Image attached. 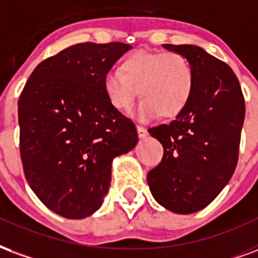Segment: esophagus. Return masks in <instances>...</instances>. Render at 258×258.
I'll list each match as a JSON object with an SVG mask.
<instances>
[{
    "label": "esophagus",
    "instance_id": "obj_1",
    "mask_svg": "<svg viewBox=\"0 0 258 258\" xmlns=\"http://www.w3.org/2000/svg\"><path fill=\"white\" fill-rule=\"evenodd\" d=\"M147 129L146 127H143V126H137V135H139V137L140 139H144V137L147 136Z\"/></svg>",
    "mask_w": 258,
    "mask_h": 258
}]
</instances>
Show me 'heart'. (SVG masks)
<instances>
[{"instance_id": "b5f03b06", "label": "heart", "mask_w": 258, "mask_h": 258, "mask_svg": "<svg viewBox=\"0 0 258 258\" xmlns=\"http://www.w3.org/2000/svg\"><path fill=\"white\" fill-rule=\"evenodd\" d=\"M192 88V67L177 52L137 50L122 61L121 71L110 70L103 77L104 93L116 110H129L140 93L136 115L142 121L180 114Z\"/></svg>"}]
</instances>
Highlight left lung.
Here are the masks:
<instances>
[{
    "label": "left lung",
    "mask_w": 258,
    "mask_h": 258,
    "mask_svg": "<svg viewBox=\"0 0 258 258\" xmlns=\"http://www.w3.org/2000/svg\"><path fill=\"white\" fill-rule=\"evenodd\" d=\"M187 57L194 88L184 110L170 123L148 132L163 147V158L147 181L158 204L173 213L206 208L238 163L245 99L228 64L197 45H163Z\"/></svg>",
    "instance_id": "8db88e82"
}]
</instances>
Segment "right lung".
I'll return each mask as SVG.
<instances>
[{
    "instance_id": "right-lung-1",
    "label": "right lung",
    "mask_w": 258,
    "mask_h": 258,
    "mask_svg": "<svg viewBox=\"0 0 258 258\" xmlns=\"http://www.w3.org/2000/svg\"><path fill=\"white\" fill-rule=\"evenodd\" d=\"M122 42H85L41 61L19 97L20 158L39 201L66 219L100 208L111 163L139 142L135 123L111 106L103 77L122 54Z\"/></svg>"
}]
</instances>
